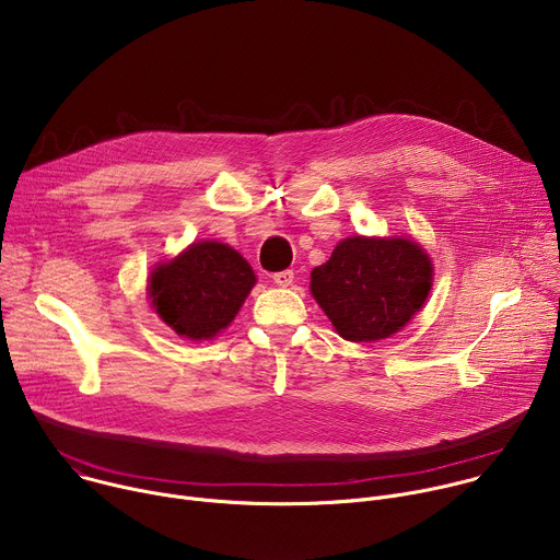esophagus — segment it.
I'll list each match as a JSON object with an SVG mask.
<instances>
[{"mask_svg":"<svg viewBox=\"0 0 560 560\" xmlns=\"http://www.w3.org/2000/svg\"><path fill=\"white\" fill-rule=\"evenodd\" d=\"M272 281H275L277 285H281V288H288V285H292V281H294V272H292V270L275 272V275H272Z\"/></svg>","mask_w":560,"mask_h":560,"instance_id":"esophagus-1","label":"esophagus"}]
</instances>
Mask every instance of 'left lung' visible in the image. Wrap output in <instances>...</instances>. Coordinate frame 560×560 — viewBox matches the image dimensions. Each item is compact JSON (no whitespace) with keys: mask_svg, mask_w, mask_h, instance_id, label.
<instances>
[{"mask_svg":"<svg viewBox=\"0 0 560 560\" xmlns=\"http://www.w3.org/2000/svg\"><path fill=\"white\" fill-rule=\"evenodd\" d=\"M428 253L406 236H348L312 270L310 290L335 330L354 343L387 339L423 307L432 288Z\"/></svg>","mask_w":560,"mask_h":560,"instance_id":"8db88e82","label":"left lung"}]
</instances>
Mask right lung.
I'll return each mask as SVG.
<instances>
[{
    "label": "right lung",
    "instance_id": "add662e5",
    "mask_svg": "<svg viewBox=\"0 0 560 560\" xmlns=\"http://www.w3.org/2000/svg\"><path fill=\"white\" fill-rule=\"evenodd\" d=\"M255 283L250 264L236 250L199 242L152 270L148 294L154 312L179 337L203 341L232 324Z\"/></svg>",
    "mask_w": 560,
    "mask_h": 560
}]
</instances>
